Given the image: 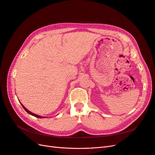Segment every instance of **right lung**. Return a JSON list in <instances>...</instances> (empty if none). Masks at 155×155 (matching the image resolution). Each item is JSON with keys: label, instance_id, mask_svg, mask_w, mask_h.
Instances as JSON below:
<instances>
[{"label": "right lung", "instance_id": "1", "mask_svg": "<svg viewBox=\"0 0 155 155\" xmlns=\"http://www.w3.org/2000/svg\"><path fill=\"white\" fill-rule=\"evenodd\" d=\"M21 105H22V107H23V108L25 109V110H26V112H27V113H28L29 114H30V115H32V116H35V117H38V118H45V117H43V116H39V115H36V114H34V113H32V112H30L28 110H27L26 109L24 106L21 104Z\"/></svg>", "mask_w": 155, "mask_h": 155}]
</instances>
